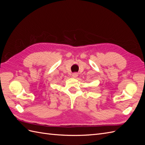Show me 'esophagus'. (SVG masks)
Segmentation results:
<instances>
[{"instance_id":"esophagus-1","label":"esophagus","mask_w":145,"mask_h":145,"mask_svg":"<svg viewBox=\"0 0 145 145\" xmlns=\"http://www.w3.org/2000/svg\"><path fill=\"white\" fill-rule=\"evenodd\" d=\"M77 76H78V74H77V72H74V73H73V74H72V77H73L74 78H76V77H77Z\"/></svg>"}]
</instances>
